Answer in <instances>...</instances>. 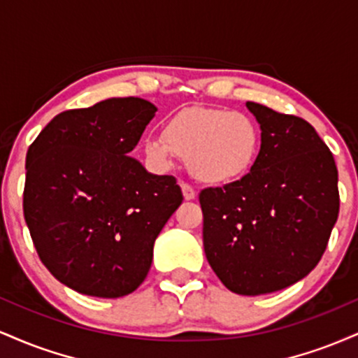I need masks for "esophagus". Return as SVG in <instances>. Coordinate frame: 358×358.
Returning <instances> with one entry per match:
<instances>
[{"label":"esophagus","mask_w":358,"mask_h":358,"mask_svg":"<svg viewBox=\"0 0 358 358\" xmlns=\"http://www.w3.org/2000/svg\"><path fill=\"white\" fill-rule=\"evenodd\" d=\"M182 192H183L185 200H193L196 196L195 188H193L192 185H188V183H182Z\"/></svg>","instance_id":"obj_1"}]
</instances>
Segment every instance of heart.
I'll return each instance as SVG.
<instances>
[{
  "label": "heart",
  "mask_w": 358,
  "mask_h": 358,
  "mask_svg": "<svg viewBox=\"0 0 358 358\" xmlns=\"http://www.w3.org/2000/svg\"><path fill=\"white\" fill-rule=\"evenodd\" d=\"M143 150L158 165L168 166L178 156L200 182L227 185L254 170L262 150V129L256 119L239 110L187 108L168 119L162 136L146 138Z\"/></svg>",
  "instance_id": "obj_1"
}]
</instances>
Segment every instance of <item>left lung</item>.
<instances>
[{"label":"left lung","instance_id":"obj_1","mask_svg":"<svg viewBox=\"0 0 358 358\" xmlns=\"http://www.w3.org/2000/svg\"><path fill=\"white\" fill-rule=\"evenodd\" d=\"M262 150L248 176L205 188L203 249L227 289L245 296L287 287L315 269L340 210L338 171L315 127L248 102Z\"/></svg>","mask_w":358,"mask_h":358}]
</instances>
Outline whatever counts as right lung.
Instances as JSON below:
<instances>
[{
	"label": "right lung",
	"mask_w": 358,
	"mask_h": 358,
	"mask_svg": "<svg viewBox=\"0 0 358 358\" xmlns=\"http://www.w3.org/2000/svg\"><path fill=\"white\" fill-rule=\"evenodd\" d=\"M155 113L139 97L64 110L28 148L24 222L45 268L82 294L133 293L182 203L175 176L148 173L127 156Z\"/></svg>",
	"instance_id": "obj_1"
}]
</instances>
